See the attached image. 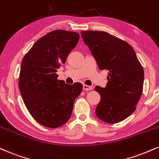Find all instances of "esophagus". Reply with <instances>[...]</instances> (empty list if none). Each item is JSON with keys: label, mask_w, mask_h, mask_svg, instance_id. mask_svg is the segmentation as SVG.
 Masks as SVG:
<instances>
[{"label": "esophagus", "mask_w": 159, "mask_h": 159, "mask_svg": "<svg viewBox=\"0 0 159 159\" xmlns=\"http://www.w3.org/2000/svg\"><path fill=\"white\" fill-rule=\"evenodd\" d=\"M83 89H84V90H85V91H89V90H92V89H93V87H90V86L84 84Z\"/></svg>", "instance_id": "esophagus-1"}]
</instances>
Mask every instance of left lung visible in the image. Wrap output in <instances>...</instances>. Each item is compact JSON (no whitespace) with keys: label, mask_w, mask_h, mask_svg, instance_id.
I'll list each match as a JSON object with an SVG mask.
<instances>
[{"label":"left lung","mask_w":159,"mask_h":159,"mask_svg":"<svg viewBox=\"0 0 159 159\" xmlns=\"http://www.w3.org/2000/svg\"><path fill=\"white\" fill-rule=\"evenodd\" d=\"M81 34L98 68L109 71L106 87L95 88L101 95L95 114L107 123L121 122L135 110L142 94V65L125 41L102 31H81Z\"/></svg>","instance_id":"1"}]
</instances>
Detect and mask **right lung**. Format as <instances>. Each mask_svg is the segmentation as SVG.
Instances as JSON below:
<instances>
[{
  "label": "right lung",
  "instance_id": "add662e5",
  "mask_svg": "<svg viewBox=\"0 0 159 159\" xmlns=\"http://www.w3.org/2000/svg\"><path fill=\"white\" fill-rule=\"evenodd\" d=\"M79 40L77 32L57 30L40 38L23 58L18 87L32 118L44 127L57 128L70 119L81 84H66L57 70Z\"/></svg>",
  "mask_w": 159,
  "mask_h": 159
}]
</instances>
